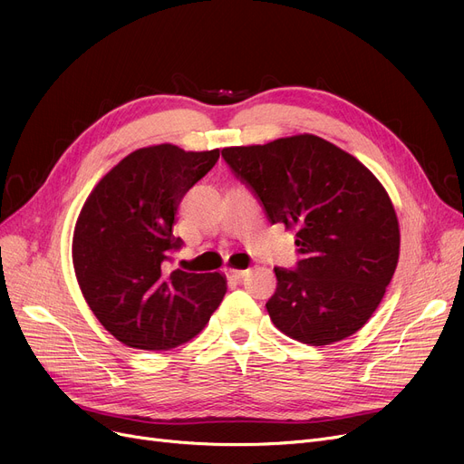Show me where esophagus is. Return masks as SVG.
<instances>
[{
  "label": "esophagus",
  "mask_w": 464,
  "mask_h": 464,
  "mask_svg": "<svg viewBox=\"0 0 464 464\" xmlns=\"http://www.w3.org/2000/svg\"><path fill=\"white\" fill-rule=\"evenodd\" d=\"M246 273H248L246 269H235V266H233V269H231V266H229V269H226V275H227V278H231V280H238V278L245 276Z\"/></svg>",
  "instance_id": "34e87169"
}]
</instances>
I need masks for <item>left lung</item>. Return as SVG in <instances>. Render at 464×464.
I'll return each instance as SVG.
<instances>
[{
    "mask_svg": "<svg viewBox=\"0 0 464 464\" xmlns=\"http://www.w3.org/2000/svg\"><path fill=\"white\" fill-rule=\"evenodd\" d=\"M224 160L273 224L295 231V271L275 269L273 324L310 346L344 340L367 324L392 282L401 227L392 198L357 158L312 133L227 146Z\"/></svg>",
    "mask_w": 464,
    "mask_h": 464,
    "instance_id": "obj_1",
    "label": "left lung"
}]
</instances>
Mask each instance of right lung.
I'll list each match as a JSON object with an SVG mask.
<instances>
[{
    "label": "right lung",
    "instance_id": "right-lung-1",
    "mask_svg": "<svg viewBox=\"0 0 464 464\" xmlns=\"http://www.w3.org/2000/svg\"><path fill=\"white\" fill-rule=\"evenodd\" d=\"M219 158V149L186 152L154 144L128 154L95 184L72 231V266L100 324L135 350H173L208 324L222 303V273H167L180 248L175 214L186 191Z\"/></svg>",
    "mask_w": 464,
    "mask_h": 464
}]
</instances>
